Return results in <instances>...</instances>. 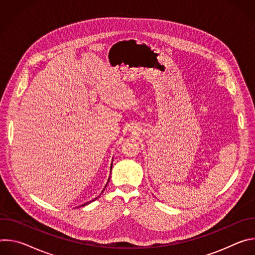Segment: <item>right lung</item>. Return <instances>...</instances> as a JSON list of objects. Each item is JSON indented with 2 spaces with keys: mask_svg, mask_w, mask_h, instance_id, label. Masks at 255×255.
<instances>
[{
  "mask_svg": "<svg viewBox=\"0 0 255 255\" xmlns=\"http://www.w3.org/2000/svg\"><path fill=\"white\" fill-rule=\"evenodd\" d=\"M112 166H113V160H112V163H111V167H110V168H111V169H112ZM110 173H111V171H110ZM110 177H111V176H109V179H108V183H109V180H110ZM108 183H107V184H106V186H105V188H104V189H103V191H102V193H101V194H103V192H104V191H105V189H106V187H107V185H108ZM98 198H99V197H97V198H95V199H93V200H92V201H90V202H87V203H85V204H83V205H81V206H80V207H84V206H86V205H89V204H90V203H92V202H94V201H95V200H97V199H98Z\"/></svg>",
  "mask_w": 255,
  "mask_h": 255,
  "instance_id": "add662e5",
  "label": "right lung"
}]
</instances>
